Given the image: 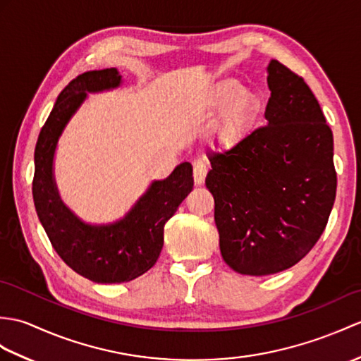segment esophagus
<instances>
[{"label": "esophagus", "mask_w": 361, "mask_h": 361, "mask_svg": "<svg viewBox=\"0 0 361 361\" xmlns=\"http://www.w3.org/2000/svg\"><path fill=\"white\" fill-rule=\"evenodd\" d=\"M206 175H207V167L203 161H195L194 163V181L195 184H203L206 180Z\"/></svg>", "instance_id": "1"}]
</instances>
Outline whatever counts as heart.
Segmentation results:
<instances>
[{"label": "heart", "instance_id": "b5f03b06", "mask_svg": "<svg viewBox=\"0 0 361 361\" xmlns=\"http://www.w3.org/2000/svg\"><path fill=\"white\" fill-rule=\"evenodd\" d=\"M224 107L216 118L214 133L224 147L237 146L254 132L263 103L255 92L243 89L240 82H224L212 99L214 107Z\"/></svg>", "mask_w": 361, "mask_h": 361}]
</instances>
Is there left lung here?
Segmentation results:
<instances>
[{
    "instance_id": "left-lung-1",
    "label": "left lung",
    "mask_w": 361,
    "mask_h": 361,
    "mask_svg": "<svg viewBox=\"0 0 361 361\" xmlns=\"http://www.w3.org/2000/svg\"><path fill=\"white\" fill-rule=\"evenodd\" d=\"M267 73V124L209 155L206 177L223 259L257 276L306 257L328 224L337 190L332 130L312 90L276 60Z\"/></svg>"
}]
</instances>
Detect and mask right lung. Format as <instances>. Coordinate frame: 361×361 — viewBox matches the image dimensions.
Returning a JSON list of instances; mask_svg holds the SVG:
<instances>
[{"label":"right lung","instance_id":"1","mask_svg":"<svg viewBox=\"0 0 361 361\" xmlns=\"http://www.w3.org/2000/svg\"><path fill=\"white\" fill-rule=\"evenodd\" d=\"M120 82L115 67L73 78L58 95L35 146L32 195L38 219L63 262L95 283H124L147 272L163 249L164 224L194 186L190 163H181L166 180L154 181L121 221L109 226L81 223L61 203L52 175L56 141L86 92L112 89Z\"/></svg>","mask_w":361,"mask_h":361}]
</instances>
